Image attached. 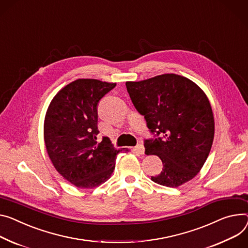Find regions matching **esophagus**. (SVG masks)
Wrapping results in <instances>:
<instances>
[{
    "label": "esophagus",
    "mask_w": 248,
    "mask_h": 248,
    "mask_svg": "<svg viewBox=\"0 0 248 248\" xmlns=\"http://www.w3.org/2000/svg\"><path fill=\"white\" fill-rule=\"evenodd\" d=\"M134 151L136 152V153L143 155L144 152H145V149H144V146L142 144H138L137 146L134 147Z\"/></svg>",
    "instance_id": "esophagus-1"
}]
</instances>
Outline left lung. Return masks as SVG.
I'll use <instances>...</instances> for the list:
<instances>
[{
	"label": "left lung",
	"instance_id": "8db88e82",
	"mask_svg": "<svg viewBox=\"0 0 248 248\" xmlns=\"http://www.w3.org/2000/svg\"><path fill=\"white\" fill-rule=\"evenodd\" d=\"M126 87L153 135L144 140L145 154L163 162L162 172L151 180L169 187L192 180L202 168L215 135L213 110L204 92L173 73L126 82Z\"/></svg>",
	"mask_w": 248,
	"mask_h": 248
}]
</instances>
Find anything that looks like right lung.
<instances>
[{"label":"right lung","instance_id":"right-lung-1","mask_svg":"<svg viewBox=\"0 0 248 248\" xmlns=\"http://www.w3.org/2000/svg\"><path fill=\"white\" fill-rule=\"evenodd\" d=\"M116 83L78 79L51 100L45 119V142L56 170L79 188L108 180L118 153L108 137L97 143V107Z\"/></svg>","mask_w":248,"mask_h":248}]
</instances>
